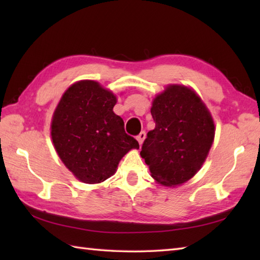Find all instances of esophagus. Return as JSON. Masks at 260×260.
<instances>
[{
  "mask_svg": "<svg viewBox=\"0 0 260 260\" xmlns=\"http://www.w3.org/2000/svg\"><path fill=\"white\" fill-rule=\"evenodd\" d=\"M145 137H146V133H145V132H144V131H142V132H141V133H140L139 135H137V137H136V139H137V141H139V143H140V145H142V144H143V142H144V140H145Z\"/></svg>",
  "mask_w": 260,
  "mask_h": 260,
  "instance_id": "esophagus-1",
  "label": "esophagus"
}]
</instances>
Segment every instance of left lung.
<instances>
[{"mask_svg":"<svg viewBox=\"0 0 260 260\" xmlns=\"http://www.w3.org/2000/svg\"><path fill=\"white\" fill-rule=\"evenodd\" d=\"M155 128L147 133L141 156L152 178L164 186H176L194 176L206 161L214 140V123L196 91L169 85L154 98Z\"/></svg>","mask_w":260,"mask_h":260,"instance_id":"1","label":"left lung"}]
</instances>
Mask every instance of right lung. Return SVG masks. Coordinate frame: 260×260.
I'll list each match as a JSON object with an SVG mask.
<instances>
[{
  "label": "right lung",
  "instance_id": "right-lung-1",
  "mask_svg": "<svg viewBox=\"0 0 260 260\" xmlns=\"http://www.w3.org/2000/svg\"><path fill=\"white\" fill-rule=\"evenodd\" d=\"M117 98L93 80H80L62 95L51 121V139L62 163L84 183L110 178L125 154L139 150L114 113Z\"/></svg>",
  "mask_w": 260,
  "mask_h": 260
}]
</instances>
